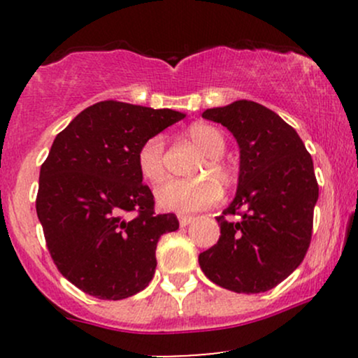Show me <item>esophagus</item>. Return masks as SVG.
<instances>
[{"instance_id":"obj_1","label":"esophagus","mask_w":358,"mask_h":358,"mask_svg":"<svg viewBox=\"0 0 358 358\" xmlns=\"http://www.w3.org/2000/svg\"><path fill=\"white\" fill-rule=\"evenodd\" d=\"M193 220L192 215H178V222H180V227H187L188 224Z\"/></svg>"}]
</instances>
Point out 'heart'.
Wrapping results in <instances>:
<instances>
[{
	"label": "heart",
	"mask_w": 358,
	"mask_h": 358,
	"mask_svg": "<svg viewBox=\"0 0 358 358\" xmlns=\"http://www.w3.org/2000/svg\"><path fill=\"white\" fill-rule=\"evenodd\" d=\"M190 138L205 153L196 170V175H207L196 180H170L156 190V203L159 208L178 213L199 212L210 207L220 199L221 185L231 183V170L222 162L220 156L225 151V138L217 127L210 124H193ZM165 139L163 136H151L138 150L136 163L143 178L150 183H159L165 178ZM208 176H213L217 184Z\"/></svg>",
	"instance_id": "obj_1"
}]
</instances>
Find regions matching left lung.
I'll return each mask as SVG.
<instances>
[{
	"label": "left lung",
	"instance_id": "8db88e82",
	"mask_svg": "<svg viewBox=\"0 0 358 358\" xmlns=\"http://www.w3.org/2000/svg\"><path fill=\"white\" fill-rule=\"evenodd\" d=\"M202 117L231 131L241 165L236 199L217 217L220 237L200 252V268L234 293H264L285 281L310 248L318 200L313 159L296 131L257 102L236 101Z\"/></svg>",
	"mask_w": 358,
	"mask_h": 358
}]
</instances>
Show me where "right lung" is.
Wrapping results in <instances>:
<instances>
[{"instance_id":"right-lung-1","label":"right lung","mask_w":358,"mask_h":358,"mask_svg":"<svg viewBox=\"0 0 358 358\" xmlns=\"http://www.w3.org/2000/svg\"><path fill=\"white\" fill-rule=\"evenodd\" d=\"M185 114L117 101L84 109L57 134L40 168L36 215L62 276L101 299H124L150 285L159 237L178 229L155 213L138 170L146 139ZM134 211V220L124 213Z\"/></svg>"}]
</instances>
